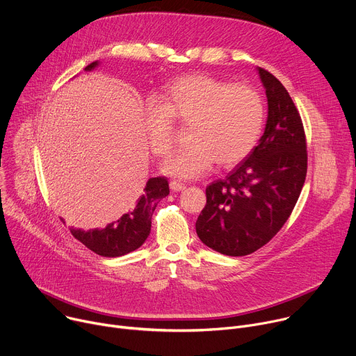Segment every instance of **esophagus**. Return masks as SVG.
Here are the masks:
<instances>
[{
  "mask_svg": "<svg viewBox=\"0 0 356 356\" xmlns=\"http://www.w3.org/2000/svg\"><path fill=\"white\" fill-rule=\"evenodd\" d=\"M169 186H170V190H172V191H181V190L186 188V186H184L183 183L177 181V180H172V181L169 183Z\"/></svg>",
  "mask_w": 356,
  "mask_h": 356,
  "instance_id": "obj_1",
  "label": "esophagus"
}]
</instances>
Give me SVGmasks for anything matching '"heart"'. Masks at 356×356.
Wrapping results in <instances>:
<instances>
[{"label": "heart", "instance_id": "obj_1", "mask_svg": "<svg viewBox=\"0 0 356 356\" xmlns=\"http://www.w3.org/2000/svg\"><path fill=\"white\" fill-rule=\"evenodd\" d=\"M173 118L191 124V143L165 162L163 172L195 179L216 161L228 168L250 154L262 135L265 103L255 88L245 84L206 74L179 77L162 92V104L149 101L145 107L143 128L156 156L169 155L175 145Z\"/></svg>", "mask_w": 356, "mask_h": 356}]
</instances>
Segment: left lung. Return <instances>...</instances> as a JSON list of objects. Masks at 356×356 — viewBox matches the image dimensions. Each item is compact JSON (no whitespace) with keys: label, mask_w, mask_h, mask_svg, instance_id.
<instances>
[{"label":"left lung","mask_w":356,"mask_h":356,"mask_svg":"<svg viewBox=\"0 0 356 356\" xmlns=\"http://www.w3.org/2000/svg\"><path fill=\"white\" fill-rule=\"evenodd\" d=\"M268 97V121L258 146L224 180L206 188L195 231L202 243L228 257L266 245L289 220L307 175L301 117L283 84L258 67Z\"/></svg>","instance_id":"left-lung-1"}]
</instances>
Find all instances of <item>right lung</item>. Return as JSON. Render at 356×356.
Segmentation results:
<instances>
[{"instance_id":"right-lung-1","label":"right lung","mask_w":356,"mask_h":356,"mask_svg":"<svg viewBox=\"0 0 356 356\" xmlns=\"http://www.w3.org/2000/svg\"><path fill=\"white\" fill-rule=\"evenodd\" d=\"M97 66L98 62H92L86 70L90 72ZM168 194L169 181L166 177H150L134 207L121 218L101 229L83 231L70 228V232L77 241L99 257L117 258L127 255L146 241L152 227V216L159 201Z\"/></svg>"}]
</instances>
